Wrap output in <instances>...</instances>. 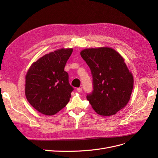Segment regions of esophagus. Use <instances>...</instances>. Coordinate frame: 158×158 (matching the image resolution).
<instances>
[{
    "instance_id": "obj_1",
    "label": "esophagus",
    "mask_w": 158,
    "mask_h": 158,
    "mask_svg": "<svg viewBox=\"0 0 158 158\" xmlns=\"http://www.w3.org/2000/svg\"><path fill=\"white\" fill-rule=\"evenodd\" d=\"M76 90H77V92H81L82 91V88H78L77 89H76Z\"/></svg>"
}]
</instances>
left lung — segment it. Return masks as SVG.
Listing matches in <instances>:
<instances>
[{"label": "left lung", "instance_id": "left-lung-1", "mask_svg": "<svg viewBox=\"0 0 158 158\" xmlns=\"http://www.w3.org/2000/svg\"><path fill=\"white\" fill-rule=\"evenodd\" d=\"M80 55L93 77V92L87 99L94 111L111 116L125 107L131 98L134 79L122 56L111 47L85 49Z\"/></svg>", "mask_w": 158, "mask_h": 158}]
</instances>
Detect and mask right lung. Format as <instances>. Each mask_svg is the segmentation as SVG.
<instances>
[{"mask_svg":"<svg viewBox=\"0 0 158 158\" xmlns=\"http://www.w3.org/2000/svg\"><path fill=\"white\" fill-rule=\"evenodd\" d=\"M73 48L51 52L33 63L26 75L25 94L28 102L37 111L53 115L69 102L74 88L64 71Z\"/></svg>","mask_w":158,"mask_h":158,"instance_id":"1","label":"right lung"}]
</instances>
